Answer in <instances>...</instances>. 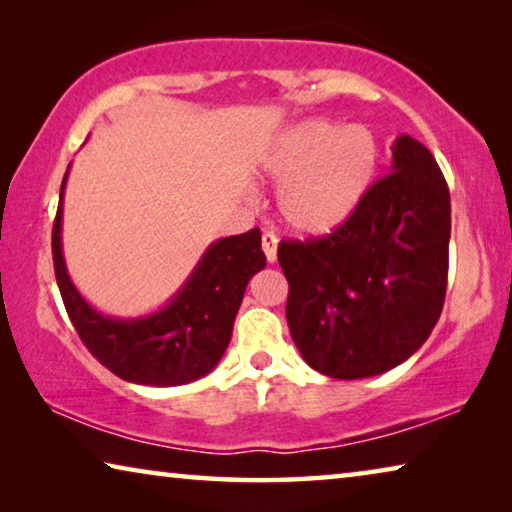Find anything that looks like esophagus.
<instances>
[{"label": "esophagus", "mask_w": 512, "mask_h": 512, "mask_svg": "<svg viewBox=\"0 0 512 512\" xmlns=\"http://www.w3.org/2000/svg\"><path fill=\"white\" fill-rule=\"evenodd\" d=\"M262 248H264L266 262L268 264H275L277 262V237L273 235V232H264V235H262Z\"/></svg>", "instance_id": "obj_1"}]
</instances>
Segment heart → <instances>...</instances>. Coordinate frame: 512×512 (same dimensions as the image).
<instances>
[{"mask_svg":"<svg viewBox=\"0 0 512 512\" xmlns=\"http://www.w3.org/2000/svg\"><path fill=\"white\" fill-rule=\"evenodd\" d=\"M381 144L366 126L307 119L289 128L264 160L280 185L277 214L300 237H327L348 223L375 183Z\"/></svg>","mask_w":512,"mask_h":512,"instance_id":"b5f03b06","label":"heart"}]
</instances>
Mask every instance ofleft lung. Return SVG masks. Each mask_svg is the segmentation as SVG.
Masks as SVG:
<instances>
[{"label":"left lung","instance_id":"obj_1","mask_svg":"<svg viewBox=\"0 0 512 512\" xmlns=\"http://www.w3.org/2000/svg\"><path fill=\"white\" fill-rule=\"evenodd\" d=\"M452 205L427 146L393 144L379 178L332 235L282 241L287 323L311 368L363 379L400 366L429 339L443 311Z\"/></svg>","mask_w":512,"mask_h":512}]
</instances>
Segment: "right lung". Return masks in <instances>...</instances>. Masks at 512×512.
<instances>
[{"instance_id":"obj_1","label":"right lung","mask_w":512,"mask_h":512,"mask_svg":"<svg viewBox=\"0 0 512 512\" xmlns=\"http://www.w3.org/2000/svg\"><path fill=\"white\" fill-rule=\"evenodd\" d=\"M65 183L67 173L60 185L51 253L60 296L85 348L117 377L144 386L189 384L214 370L230 343L250 277L266 266L262 232L253 228L214 241L176 296L153 314L106 316L81 296L67 273L60 239Z\"/></svg>"}]
</instances>
